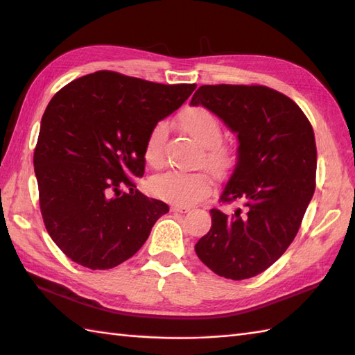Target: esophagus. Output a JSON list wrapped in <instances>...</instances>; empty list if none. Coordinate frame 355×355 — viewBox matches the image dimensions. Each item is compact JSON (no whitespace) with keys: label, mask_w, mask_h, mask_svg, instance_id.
I'll list each match as a JSON object with an SVG mask.
<instances>
[{"label":"esophagus","mask_w":355,"mask_h":355,"mask_svg":"<svg viewBox=\"0 0 355 355\" xmlns=\"http://www.w3.org/2000/svg\"><path fill=\"white\" fill-rule=\"evenodd\" d=\"M171 210H172V212H189V210H191V207L189 206H180V205H175V206H172L171 207Z\"/></svg>","instance_id":"esophagus-1"}]
</instances>
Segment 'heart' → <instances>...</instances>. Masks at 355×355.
<instances>
[{
	"instance_id": "obj_1",
	"label": "heart",
	"mask_w": 355,
	"mask_h": 355,
	"mask_svg": "<svg viewBox=\"0 0 355 355\" xmlns=\"http://www.w3.org/2000/svg\"><path fill=\"white\" fill-rule=\"evenodd\" d=\"M178 126L202 146L205 164L215 173L229 169L232 163V149L221 139V123L218 117L205 107H187L178 114ZM166 139V125L157 123L150 130L145 145V160L150 166H158L163 158V143ZM210 191V178L202 172L162 173L150 182V192L155 197L175 205H193Z\"/></svg>"
}]
</instances>
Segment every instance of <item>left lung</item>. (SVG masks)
Instances as JSON below:
<instances>
[{
  "label": "left lung",
  "mask_w": 355,
  "mask_h": 355,
  "mask_svg": "<svg viewBox=\"0 0 355 355\" xmlns=\"http://www.w3.org/2000/svg\"><path fill=\"white\" fill-rule=\"evenodd\" d=\"M191 105L212 111L239 140L220 202L241 207L210 210L212 227L195 252L218 276L243 281L273 266L297 235L315 189L313 126L296 102L263 85H202Z\"/></svg>",
  "instance_id": "obj_1"
}]
</instances>
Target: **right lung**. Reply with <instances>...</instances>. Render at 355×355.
<instances>
[{
    "mask_svg": "<svg viewBox=\"0 0 355 355\" xmlns=\"http://www.w3.org/2000/svg\"><path fill=\"white\" fill-rule=\"evenodd\" d=\"M195 84L164 85L96 71L51 97L33 154L40 207L55 244L82 267L130 259L169 212L135 189L150 130L178 110Z\"/></svg>",
    "mask_w": 355,
    "mask_h": 355,
    "instance_id": "add662e5",
    "label": "right lung"
}]
</instances>
